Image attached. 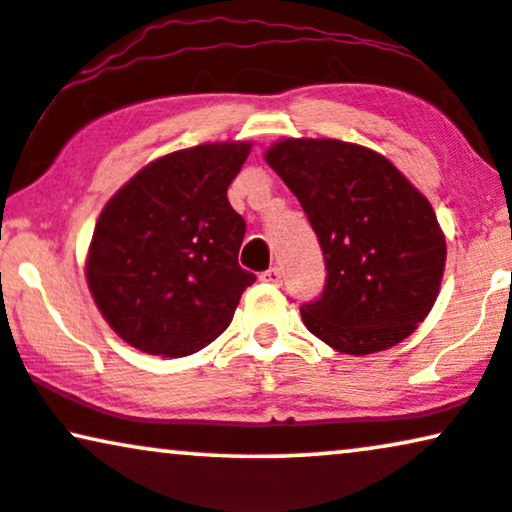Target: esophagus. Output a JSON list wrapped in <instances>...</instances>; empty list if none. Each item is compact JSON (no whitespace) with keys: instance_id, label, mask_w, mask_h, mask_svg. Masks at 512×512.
Masks as SVG:
<instances>
[{"instance_id":"1","label":"esophagus","mask_w":512,"mask_h":512,"mask_svg":"<svg viewBox=\"0 0 512 512\" xmlns=\"http://www.w3.org/2000/svg\"><path fill=\"white\" fill-rule=\"evenodd\" d=\"M262 281L264 283H274V286H278V283L283 281V271L278 269V267H271V269H267V271H262Z\"/></svg>"}]
</instances>
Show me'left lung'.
Returning a JSON list of instances; mask_svg holds the SVG:
<instances>
[{
	"label": "left lung",
	"instance_id": "1",
	"mask_svg": "<svg viewBox=\"0 0 512 512\" xmlns=\"http://www.w3.org/2000/svg\"><path fill=\"white\" fill-rule=\"evenodd\" d=\"M267 163L319 238L326 286L302 304L309 333L373 354L416 331L437 300L446 243L423 193L380 153L338 139H286Z\"/></svg>",
	"mask_w": 512,
	"mask_h": 512
}]
</instances>
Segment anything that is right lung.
Instances as JSON below:
<instances>
[{
    "label": "right lung",
    "instance_id": "right-lung-1",
    "mask_svg": "<svg viewBox=\"0 0 512 512\" xmlns=\"http://www.w3.org/2000/svg\"><path fill=\"white\" fill-rule=\"evenodd\" d=\"M250 144L153 160L103 208L87 260L96 307L132 347L186 357L226 331L255 274L238 264L245 219L226 191Z\"/></svg>",
    "mask_w": 512,
    "mask_h": 512
}]
</instances>
